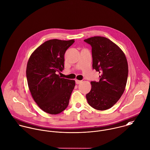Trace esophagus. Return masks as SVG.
<instances>
[{
    "mask_svg": "<svg viewBox=\"0 0 150 150\" xmlns=\"http://www.w3.org/2000/svg\"><path fill=\"white\" fill-rule=\"evenodd\" d=\"M75 82L76 84H79L82 82V81H79V80H78V79H76L75 80Z\"/></svg>",
    "mask_w": 150,
    "mask_h": 150,
    "instance_id": "1",
    "label": "esophagus"
}]
</instances>
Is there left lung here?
Wrapping results in <instances>:
<instances>
[{
  "label": "left lung",
  "mask_w": 150,
  "mask_h": 150,
  "mask_svg": "<svg viewBox=\"0 0 150 150\" xmlns=\"http://www.w3.org/2000/svg\"><path fill=\"white\" fill-rule=\"evenodd\" d=\"M92 47L93 69L99 72V82H91L86 97L88 104L97 110L111 108L120 100L126 85L128 64L120 47L109 39L94 36L85 39Z\"/></svg>",
  "instance_id": "obj_1"
}]
</instances>
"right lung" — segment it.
I'll return each instance as SVG.
<instances>
[{
	"label": "right lung",
	"mask_w": 150,
	"mask_h": 150,
	"mask_svg": "<svg viewBox=\"0 0 150 150\" xmlns=\"http://www.w3.org/2000/svg\"><path fill=\"white\" fill-rule=\"evenodd\" d=\"M74 39H52L40 45L30 55L26 75L30 94L39 107L52 115L68 107L75 81L61 78L57 72L64 68V54Z\"/></svg>",
	"instance_id": "add662e5"
}]
</instances>
